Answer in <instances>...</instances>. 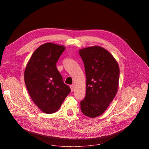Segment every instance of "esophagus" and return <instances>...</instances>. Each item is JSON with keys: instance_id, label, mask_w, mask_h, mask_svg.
Here are the masks:
<instances>
[{"instance_id": "34e87169", "label": "esophagus", "mask_w": 149, "mask_h": 149, "mask_svg": "<svg viewBox=\"0 0 149 149\" xmlns=\"http://www.w3.org/2000/svg\"><path fill=\"white\" fill-rule=\"evenodd\" d=\"M70 88H71V91H73L74 89V85H71L70 86Z\"/></svg>"}]
</instances>
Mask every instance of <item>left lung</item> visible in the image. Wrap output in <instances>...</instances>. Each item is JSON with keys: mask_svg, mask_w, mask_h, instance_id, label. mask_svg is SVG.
I'll return each instance as SVG.
<instances>
[{"mask_svg": "<svg viewBox=\"0 0 149 149\" xmlns=\"http://www.w3.org/2000/svg\"><path fill=\"white\" fill-rule=\"evenodd\" d=\"M86 77V96L81 110L90 118L102 115L118 93L119 66L107 49L100 46L80 49Z\"/></svg>", "mask_w": 149, "mask_h": 149, "instance_id": "obj_1", "label": "left lung"}]
</instances>
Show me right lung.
Listing matches in <instances>:
<instances>
[{"label": "right lung", "instance_id": "add662e5", "mask_svg": "<svg viewBox=\"0 0 149 149\" xmlns=\"http://www.w3.org/2000/svg\"><path fill=\"white\" fill-rule=\"evenodd\" d=\"M65 47L51 42L36 49L25 67L24 81L31 100L42 112L52 114L60 109L70 93L56 68Z\"/></svg>", "mask_w": 149, "mask_h": 149}]
</instances>
